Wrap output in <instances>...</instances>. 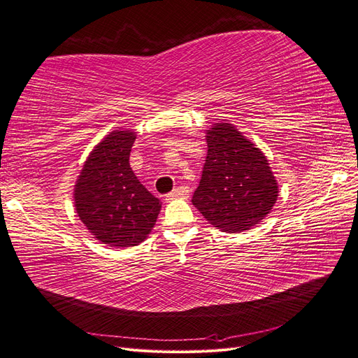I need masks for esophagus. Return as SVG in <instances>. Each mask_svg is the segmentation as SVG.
I'll return each mask as SVG.
<instances>
[{
	"label": "esophagus",
	"mask_w": 358,
	"mask_h": 358,
	"mask_svg": "<svg viewBox=\"0 0 358 358\" xmlns=\"http://www.w3.org/2000/svg\"><path fill=\"white\" fill-rule=\"evenodd\" d=\"M189 193H190L189 187H186V186H180V187H177V189L172 190L171 193H168L165 197H166V201H171V199H176V197H187V196H189Z\"/></svg>",
	"instance_id": "34e87169"
}]
</instances>
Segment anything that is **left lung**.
Segmentation results:
<instances>
[{
  "label": "left lung",
  "instance_id": "1",
  "mask_svg": "<svg viewBox=\"0 0 358 358\" xmlns=\"http://www.w3.org/2000/svg\"><path fill=\"white\" fill-rule=\"evenodd\" d=\"M208 153L192 202L213 226L237 233L264 220L277 201V182L261 150L230 124L206 132Z\"/></svg>",
  "mask_w": 358,
  "mask_h": 358
}]
</instances>
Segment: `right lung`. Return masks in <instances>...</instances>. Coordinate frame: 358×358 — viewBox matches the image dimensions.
<instances>
[{
	"mask_svg": "<svg viewBox=\"0 0 358 358\" xmlns=\"http://www.w3.org/2000/svg\"><path fill=\"white\" fill-rule=\"evenodd\" d=\"M134 140L132 131L110 132L87 159L75 186L78 217L100 242L113 248L141 243L162 205L129 166Z\"/></svg>",
	"mask_w": 358,
	"mask_h": 358,
	"instance_id": "right-lung-1",
	"label": "right lung"
}]
</instances>
